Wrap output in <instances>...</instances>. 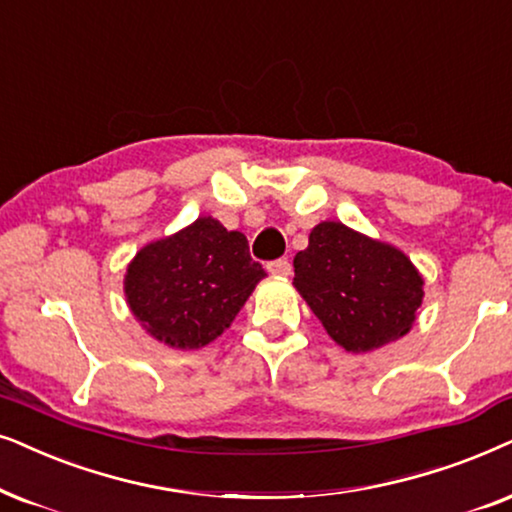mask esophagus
Wrapping results in <instances>:
<instances>
[{"label":"esophagus","mask_w":512,"mask_h":512,"mask_svg":"<svg viewBox=\"0 0 512 512\" xmlns=\"http://www.w3.org/2000/svg\"><path fill=\"white\" fill-rule=\"evenodd\" d=\"M267 271H269V274H274V276H290L292 267H290L288 260H274V262L267 264Z\"/></svg>","instance_id":"obj_1"}]
</instances>
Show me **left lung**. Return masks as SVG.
Returning a JSON list of instances; mask_svg holds the SVG:
<instances>
[{
	"label": "left lung",
	"mask_w": 512,
	"mask_h": 512,
	"mask_svg": "<svg viewBox=\"0 0 512 512\" xmlns=\"http://www.w3.org/2000/svg\"><path fill=\"white\" fill-rule=\"evenodd\" d=\"M295 288L346 351L365 353L405 337L424 299V278L405 252L320 222L295 255Z\"/></svg>",
	"instance_id": "8db88e82"
}]
</instances>
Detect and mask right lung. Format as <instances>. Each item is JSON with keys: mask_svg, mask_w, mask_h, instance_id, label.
Masks as SVG:
<instances>
[{"mask_svg": "<svg viewBox=\"0 0 512 512\" xmlns=\"http://www.w3.org/2000/svg\"><path fill=\"white\" fill-rule=\"evenodd\" d=\"M264 276L241 231L199 217L145 245L128 264L124 292L154 339L173 349H201L227 330Z\"/></svg>", "mask_w": 512, "mask_h": 512, "instance_id": "add662e5", "label": "right lung"}]
</instances>
